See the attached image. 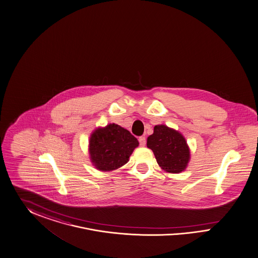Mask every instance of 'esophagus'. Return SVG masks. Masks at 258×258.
<instances>
[{
	"mask_svg": "<svg viewBox=\"0 0 258 258\" xmlns=\"http://www.w3.org/2000/svg\"><path fill=\"white\" fill-rule=\"evenodd\" d=\"M139 143H140L141 147H145L146 146V137L141 136L140 138H139Z\"/></svg>",
	"mask_w": 258,
	"mask_h": 258,
	"instance_id": "esophagus-1",
	"label": "esophagus"
}]
</instances>
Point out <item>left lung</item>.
<instances>
[{"label": "left lung", "instance_id": "1", "mask_svg": "<svg viewBox=\"0 0 258 258\" xmlns=\"http://www.w3.org/2000/svg\"><path fill=\"white\" fill-rule=\"evenodd\" d=\"M147 146L155 155L160 167L168 173L185 170L190 160V149L181 133L165 125L154 126Z\"/></svg>", "mask_w": 258, "mask_h": 258}]
</instances>
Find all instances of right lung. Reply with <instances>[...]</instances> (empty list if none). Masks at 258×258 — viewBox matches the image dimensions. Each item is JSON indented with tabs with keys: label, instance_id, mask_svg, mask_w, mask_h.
<instances>
[{
	"label": "right lung",
	"instance_id": "1",
	"mask_svg": "<svg viewBox=\"0 0 258 258\" xmlns=\"http://www.w3.org/2000/svg\"><path fill=\"white\" fill-rule=\"evenodd\" d=\"M139 142L127 130L116 124L98 127L89 142L91 162L100 171H112L128 162Z\"/></svg>",
	"mask_w": 258,
	"mask_h": 258
}]
</instances>
